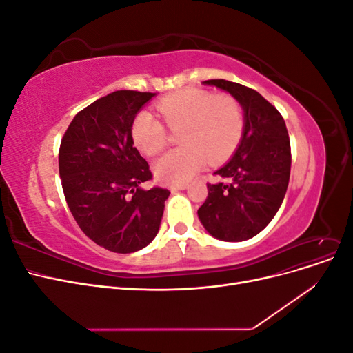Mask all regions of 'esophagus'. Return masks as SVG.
I'll list each match as a JSON object with an SVG mask.
<instances>
[{
	"label": "esophagus",
	"mask_w": 353,
	"mask_h": 353,
	"mask_svg": "<svg viewBox=\"0 0 353 353\" xmlns=\"http://www.w3.org/2000/svg\"><path fill=\"white\" fill-rule=\"evenodd\" d=\"M188 188V184H174L170 185V190L172 191H178V190H187Z\"/></svg>",
	"instance_id": "obj_1"
}]
</instances>
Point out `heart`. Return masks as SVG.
<instances>
[{"mask_svg":"<svg viewBox=\"0 0 353 353\" xmlns=\"http://www.w3.org/2000/svg\"><path fill=\"white\" fill-rule=\"evenodd\" d=\"M156 109L170 131H178L176 150L159 160L154 172L168 184H183L208 159L218 163L227 159L241 140L244 113L237 99L228 94L213 95L206 90H185L160 100ZM162 121L140 112L132 123L135 145L147 156H157L169 144Z\"/></svg>","mask_w":353,"mask_h":353,"instance_id":"1","label":"heart"}]
</instances>
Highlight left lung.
I'll use <instances>...</instances> for the list:
<instances>
[{
  "label": "left lung",
  "mask_w": 353,
  "mask_h": 353,
  "mask_svg": "<svg viewBox=\"0 0 353 353\" xmlns=\"http://www.w3.org/2000/svg\"><path fill=\"white\" fill-rule=\"evenodd\" d=\"M203 83L239 100L244 130L236 153L215 172L221 181L208 184L197 215L215 239L244 241L268 225L281 206L290 179V140L283 116L258 91L225 79Z\"/></svg>",
  "instance_id": "obj_1"
}]
</instances>
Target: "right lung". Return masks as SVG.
I'll list each match as a JSON object with an SVG mask.
<instances>
[{"instance_id":"add662e5","label":"right lung","mask_w":353,"mask_h":353,"mask_svg":"<svg viewBox=\"0 0 353 353\" xmlns=\"http://www.w3.org/2000/svg\"><path fill=\"white\" fill-rule=\"evenodd\" d=\"M154 95L108 94L74 116L61 138L59 170L68 206L85 236L114 253L153 241L170 194L140 187L153 175L132 140L135 114Z\"/></svg>"}]
</instances>
